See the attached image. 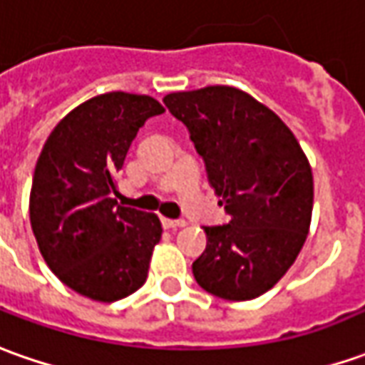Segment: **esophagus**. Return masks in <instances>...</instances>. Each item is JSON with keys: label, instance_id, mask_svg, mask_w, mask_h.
I'll return each instance as SVG.
<instances>
[{"label": "esophagus", "instance_id": "esophagus-1", "mask_svg": "<svg viewBox=\"0 0 365 365\" xmlns=\"http://www.w3.org/2000/svg\"><path fill=\"white\" fill-rule=\"evenodd\" d=\"M162 224L165 230H178V227H183L185 222H183V220H170V217H162Z\"/></svg>", "mask_w": 365, "mask_h": 365}]
</instances>
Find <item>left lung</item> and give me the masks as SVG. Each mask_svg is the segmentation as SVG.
I'll list each match as a JSON object with an SVG mask.
<instances>
[{"label": "left lung", "mask_w": 365, "mask_h": 365, "mask_svg": "<svg viewBox=\"0 0 365 365\" xmlns=\"http://www.w3.org/2000/svg\"><path fill=\"white\" fill-rule=\"evenodd\" d=\"M165 108L190 130L230 224L205 225L193 262L200 286L230 302L266 294L304 247L314 207L312 165L262 101L232 86L173 91Z\"/></svg>", "instance_id": "left-lung-1"}]
</instances>
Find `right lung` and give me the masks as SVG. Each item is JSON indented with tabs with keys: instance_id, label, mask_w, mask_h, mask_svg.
<instances>
[{
	"instance_id": "obj_1",
	"label": "right lung",
	"mask_w": 365,
	"mask_h": 365,
	"mask_svg": "<svg viewBox=\"0 0 365 365\" xmlns=\"http://www.w3.org/2000/svg\"><path fill=\"white\" fill-rule=\"evenodd\" d=\"M158 99L110 91L79 103L49 133L29 193L37 247L61 284L93 302H118L138 292L162 222L118 205V175L131 141Z\"/></svg>"
}]
</instances>
